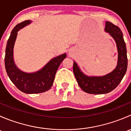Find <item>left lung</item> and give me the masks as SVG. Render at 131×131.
I'll list each match as a JSON object with an SVG mask.
<instances>
[{"label":"left lung","mask_w":131,"mask_h":131,"mask_svg":"<svg viewBox=\"0 0 131 131\" xmlns=\"http://www.w3.org/2000/svg\"><path fill=\"white\" fill-rule=\"evenodd\" d=\"M105 31L109 33L116 42L118 51V61L116 68L106 75L89 77L81 72L76 62L74 61L73 70L80 88L87 93L101 94L111 92L115 89L126 73L127 57L125 43L121 29L110 21H106Z\"/></svg>","instance_id":"1"}]
</instances>
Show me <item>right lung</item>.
Returning <instances> with one entry per match:
<instances>
[{
    "label": "right lung",
    "mask_w": 131,
    "mask_h": 131,
    "mask_svg": "<svg viewBox=\"0 0 131 131\" xmlns=\"http://www.w3.org/2000/svg\"><path fill=\"white\" fill-rule=\"evenodd\" d=\"M31 22L26 20L13 28L7 40L5 55V67L9 79L19 90L26 94H38L50 89L53 84L56 72L66 53L52 58L42 69L34 73H25L15 64L13 58V49L18 31Z\"/></svg>",
    "instance_id": "obj_1"
}]
</instances>
